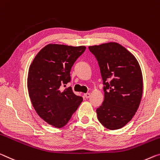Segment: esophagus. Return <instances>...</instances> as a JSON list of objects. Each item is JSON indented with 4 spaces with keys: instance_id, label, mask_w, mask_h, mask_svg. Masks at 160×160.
Masks as SVG:
<instances>
[{
    "instance_id": "obj_1",
    "label": "esophagus",
    "mask_w": 160,
    "mask_h": 160,
    "mask_svg": "<svg viewBox=\"0 0 160 160\" xmlns=\"http://www.w3.org/2000/svg\"><path fill=\"white\" fill-rule=\"evenodd\" d=\"M84 96L85 97V98H90V94L89 93V92H88V93H85V95H84Z\"/></svg>"
}]
</instances>
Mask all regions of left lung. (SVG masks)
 <instances>
[{
    "instance_id": "left-lung-1",
    "label": "left lung",
    "mask_w": 160,
    "mask_h": 160,
    "mask_svg": "<svg viewBox=\"0 0 160 160\" xmlns=\"http://www.w3.org/2000/svg\"><path fill=\"white\" fill-rule=\"evenodd\" d=\"M100 68L105 98L96 110L100 122L111 130L123 128L138 110L143 91L136 58L118 42L89 46Z\"/></svg>"
}]
</instances>
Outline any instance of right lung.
Wrapping results in <instances>:
<instances>
[{
  "mask_svg": "<svg viewBox=\"0 0 160 160\" xmlns=\"http://www.w3.org/2000/svg\"><path fill=\"white\" fill-rule=\"evenodd\" d=\"M85 46L48 44L40 50L30 65L27 86L35 112L49 125L64 127L82 102L70 87V70Z\"/></svg>",
  "mask_w": 160,
  "mask_h": 160,
  "instance_id": "obj_1",
  "label": "right lung"
}]
</instances>
